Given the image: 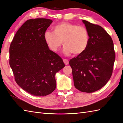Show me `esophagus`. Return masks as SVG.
<instances>
[{
  "label": "esophagus",
  "mask_w": 123,
  "mask_h": 123,
  "mask_svg": "<svg viewBox=\"0 0 123 123\" xmlns=\"http://www.w3.org/2000/svg\"><path fill=\"white\" fill-rule=\"evenodd\" d=\"M63 62H64V64L67 65H68L69 64V61H68V59H63Z\"/></svg>",
  "instance_id": "34e87169"
}]
</instances>
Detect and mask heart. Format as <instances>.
<instances>
[{
  "label": "heart",
  "mask_w": 123,
  "mask_h": 123,
  "mask_svg": "<svg viewBox=\"0 0 123 123\" xmlns=\"http://www.w3.org/2000/svg\"><path fill=\"white\" fill-rule=\"evenodd\" d=\"M54 32L47 31L44 39L53 52H57L63 42V51L66 55L82 54L86 50L89 41L88 30L83 26L62 22L53 28Z\"/></svg>",
  "instance_id": "1"
}]
</instances>
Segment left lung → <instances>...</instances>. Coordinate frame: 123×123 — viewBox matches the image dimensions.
Here are the masks:
<instances>
[{
    "mask_svg": "<svg viewBox=\"0 0 123 123\" xmlns=\"http://www.w3.org/2000/svg\"><path fill=\"white\" fill-rule=\"evenodd\" d=\"M88 30L89 41L86 50L71 59L74 85L85 92L100 89L111 76L115 61L113 43L102 27L82 20Z\"/></svg>",
    "mask_w": 123,
    "mask_h": 123,
    "instance_id": "obj_1",
    "label": "left lung"
}]
</instances>
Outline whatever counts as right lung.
Segmentation results:
<instances>
[{
    "mask_svg": "<svg viewBox=\"0 0 123 123\" xmlns=\"http://www.w3.org/2000/svg\"><path fill=\"white\" fill-rule=\"evenodd\" d=\"M52 22L43 18L26 21L10 47V65L16 82L34 96H44L54 92L55 74L65 67L61 57L49 49L44 39Z\"/></svg>",
    "mask_w": 123,
    "mask_h": 123,
    "instance_id": "right-lung-1",
    "label": "right lung"
}]
</instances>
